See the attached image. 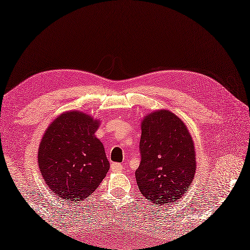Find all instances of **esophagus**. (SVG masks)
Returning a JSON list of instances; mask_svg holds the SVG:
<instances>
[{"instance_id":"esophagus-1","label":"esophagus","mask_w":250,"mask_h":250,"mask_svg":"<svg viewBox=\"0 0 250 250\" xmlns=\"http://www.w3.org/2000/svg\"><path fill=\"white\" fill-rule=\"evenodd\" d=\"M111 170L113 172H122L123 171V165L120 163H112L111 164Z\"/></svg>"}]
</instances>
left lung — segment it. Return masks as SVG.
<instances>
[{
  "mask_svg": "<svg viewBox=\"0 0 250 250\" xmlns=\"http://www.w3.org/2000/svg\"><path fill=\"white\" fill-rule=\"evenodd\" d=\"M141 129V164L136 170L139 189L156 205L177 204L197 170L191 134L183 121L166 109L146 114Z\"/></svg>",
  "mask_w": 250,
  "mask_h": 250,
  "instance_id": "8db88e82",
  "label": "left lung"
}]
</instances>
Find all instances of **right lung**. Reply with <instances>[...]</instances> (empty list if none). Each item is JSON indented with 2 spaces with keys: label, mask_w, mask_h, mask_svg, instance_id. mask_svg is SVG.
I'll use <instances>...</instances> for the list:
<instances>
[{
  "label": "right lung",
  "mask_w": 250,
  "mask_h": 250,
  "mask_svg": "<svg viewBox=\"0 0 250 250\" xmlns=\"http://www.w3.org/2000/svg\"><path fill=\"white\" fill-rule=\"evenodd\" d=\"M100 120L80 110L65 111L47 127L38 162L47 187L60 198L83 201L109 170L104 145L96 137Z\"/></svg>",
  "instance_id": "right-lung-1"
}]
</instances>
